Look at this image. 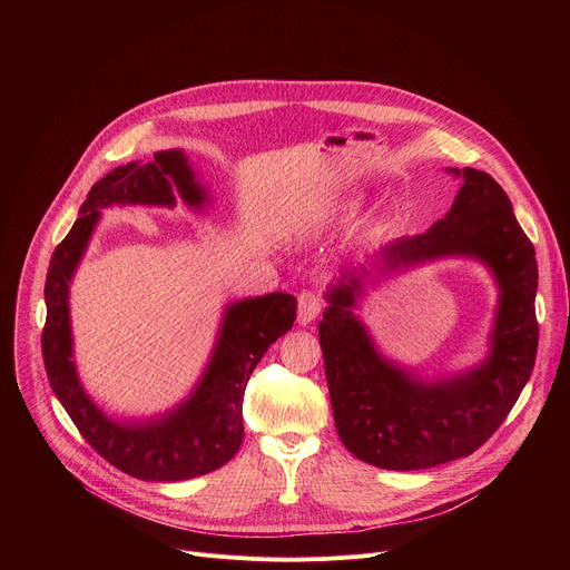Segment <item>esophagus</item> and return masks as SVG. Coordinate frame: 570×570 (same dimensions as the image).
Masks as SVG:
<instances>
[{"mask_svg": "<svg viewBox=\"0 0 570 570\" xmlns=\"http://www.w3.org/2000/svg\"><path fill=\"white\" fill-rule=\"evenodd\" d=\"M322 311V299L320 295H315L313 291H302L297 295V322L302 324V327H306V324H311Z\"/></svg>", "mask_w": 570, "mask_h": 570, "instance_id": "1", "label": "esophagus"}]
</instances>
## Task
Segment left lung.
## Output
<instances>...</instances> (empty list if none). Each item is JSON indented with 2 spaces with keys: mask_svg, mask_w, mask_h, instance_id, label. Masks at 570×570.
Wrapping results in <instances>:
<instances>
[{
  "mask_svg": "<svg viewBox=\"0 0 570 570\" xmlns=\"http://www.w3.org/2000/svg\"><path fill=\"white\" fill-rule=\"evenodd\" d=\"M449 171L464 180L449 214L424 234L387 243L376 268L392 273L451 255L484 262L501 288L490 356L440 381L387 363L352 313L361 273H343L327 291L330 306L317 324L336 431L350 453L381 469L417 471L471 455L505 422L537 358L532 240L490 174Z\"/></svg>",
  "mask_w": 570,
  "mask_h": 570,
  "instance_id": "obj_1",
  "label": "left lung"
}]
</instances>
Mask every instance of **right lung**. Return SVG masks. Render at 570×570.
Here are the masks:
<instances>
[{
	"label": "right lung",
	"instance_id": "right-lung-1",
	"mask_svg": "<svg viewBox=\"0 0 570 570\" xmlns=\"http://www.w3.org/2000/svg\"><path fill=\"white\" fill-rule=\"evenodd\" d=\"M178 191L191 207L205 203L183 150H159L148 165L130 161L101 178L53 250L47 284L42 358L49 385L78 433L110 464L139 480L176 482L205 475L234 458L243 442V392L268 347L295 322L297 299L268 293L227 306L212 361L194 390L169 415L146 424L108 420L83 392L71 363L69 279L86 253L99 212L110 205L174 207Z\"/></svg>",
	"mask_w": 570,
	"mask_h": 570
}]
</instances>
